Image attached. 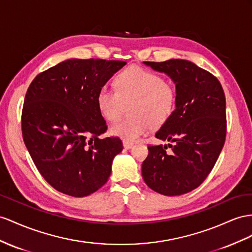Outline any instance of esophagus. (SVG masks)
Instances as JSON below:
<instances>
[{
	"label": "esophagus",
	"mask_w": 252,
	"mask_h": 252,
	"mask_svg": "<svg viewBox=\"0 0 252 252\" xmlns=\"http://www.w3.org/2000/svg\"><path fill=\"white\" fill-rule=\"evenodd\" d=\"M132 146H133V143H131V141L124 140V147H125V149H130V148H132Z\"/></svg>",
	"instance_id": "34e87169"
}]
</instances>
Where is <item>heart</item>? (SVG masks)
<instances>
[{
  "instance_id": "b5f03b06",
  "label": "heart",
  "mask_w": 252,
  "mask_h": 252,
  "mask_svg": "<svg viewBox=\"0 0 252 252\" xmlns=\"http://www.w3.org/2000/svg\"><path fill=\"white\" fill-rule=\"evenodd\" d=\"M114 85L116 92L103 86L95 100L100 114L108 121L117 120L131 103V117L115 122L109 128L124 140L138 139L152 126L164 125L175 112L176 86L153 71L131 66L117 74Z\"/></svg>"
}]
</instances>
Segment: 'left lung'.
Instances as JSON below:
<instances>
[{
	"instance_id": "obj_1",
	"label": "left lung",
	"mask_w": 252,
	"mask_h": 252,
	"mask_svg": "<svg viewBox=\"0 0 252 252\" xmlns=\"http://www.w3.org/2000/svg\"><path fill=\"white\" fill-rule=\"evenodd\" d=\"M176 84L177 104L156 137L172 141L148 146L141 166L146 184L165 196H180L197 189L214 167L227 133L225 96L217 77L191 62H144Z\"/></svg>"
}]
</instances>
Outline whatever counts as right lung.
<instances>
[{"label": "right lung", "mask_w": 252, "mask_h": 252, "mask_svg": "<svg viewBox=\"0 0 252 252\" xmlns=\"http://www.w3.org/2000/svg\"><path fill=\"white\" fill-rule=\"evenodd\" d=\"M126 63L68 60L31 83L22 108V136L38 171L56 190L85 197L107 182L124 146L117 136L100 137L107 126L95 98Z\"/></svg>", "instance_id": "1"}]
</instances>
